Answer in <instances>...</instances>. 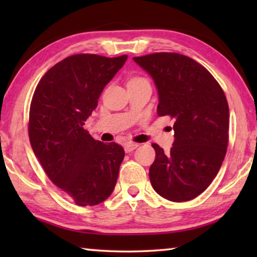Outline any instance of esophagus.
Returning a JSON list of instances; mask_svg holds the SVG:
<instances>
[{"label": "esophagus", "mask_w": 257, "mask_h": 257, "mask_svg": "<svg viewBox=\"0 0 257 257\" xmlns=\"http://www.w3.org/2000/svg\"><path fill=\"white\" fill-rule=\"evenodd\" d=\"M138 146L139 145L136 144V143H127V144L123 146L124 147V152H125V153H130V152H133L134 150H136Z\"/></svg>", "instance_id": "1"}]
</instances>
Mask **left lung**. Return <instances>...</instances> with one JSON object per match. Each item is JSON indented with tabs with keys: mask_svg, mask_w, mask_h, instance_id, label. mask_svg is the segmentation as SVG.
<instances>
[{
	"mask_svg": "<svg viewBox=\"0 0 257 257\" xmlns=\"http://www.w3.org/2000/svg\"><path fill=\"white\" fill-rule=\"evenodd\" d=\"M134 61L154 81L158 114L175 121L170 152L152 144L156 158L150 168L151 184L169 201H190L210 186L227 153V98L211 73L188 56L163 52Z\"/></svg>",
	"mask_w": 257,
	"mask_h": 257,
	"instance_id": "1",
	"label": "left lung"
}]
</instances>
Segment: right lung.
Masks as SVG:
<instances>
[{"instance_id":"obj_1","label":"right lung","mask_w":257,"mask_h":257,"mask_svg":"<svg viewBox=\"0 0 257 257\" xmlns=\"http://www.w3.org/2000/svg\"><path fill=\"white\" fill-rule=\"evenodd\" d=\"M127 58L68 56L52 67L35 89L29 111L30 145L52 182L79 206L105 201L118 180L122 146L95 141L84 124Z\"/></svg>"}]
</instances>
